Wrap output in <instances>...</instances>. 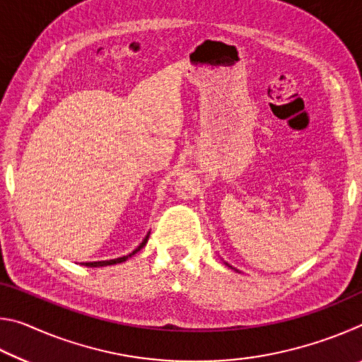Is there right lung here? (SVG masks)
Instances as JSON below:
<instances>
[{
    "instance_id": "add662e5",
    "label": "right lung",
    "mask_w": 362,
    "mask_h": 362,
    "mask_svg": "<svg viewBox=\"0 0 362 362\" xmlns=\"http://www.w3.org/2000/svg\"><path fill=\"white\" fill-rule=\"evenodd\" d=\"M148 236H150V233L148 235L145 236V240L142 241V244H140V246L134 250L132 254H129V255H124V257H119V259H113V260H102V262H88V263H83L84 267H94V268H97V267H107V265H116V263H121V262H126L127 259H129L131 255H134L136 252H139L140 249H142L145 244H146V241H148Z\"/></svg>"
}]
</instances>
